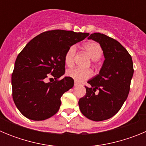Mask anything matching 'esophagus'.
Wrapping results in <instances>:
<instances>
[{"label": "esophagus", "mask_w": 146, "mask_h": 146, "mask_svg": "<svg viewBox=\"0 0 146 146\" xmlns=\"http://www.w3.org/2000/svg\"><path fill=\"white\" fill-rule=\"evenodd\" d=\"M78 85H79V83H78V82H76V81H75V82H74V86H78Z\"/></svg>", "instance_id": "obj_1"}]
</instances>
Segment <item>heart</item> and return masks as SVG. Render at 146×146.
Wrapping results in <instances>:
<instances>
[{
    "instance_id": "1",
    "label": "heart",
    "mask_w": 146,
    "mask_h": 146,
    "mask_svg": "<svg viewBox=\"0 0 146 146\" xmlns=\"http://www.w3.org/2000/svg\"><path fill=\"white\" fill-rule=\"evenodd\" d=\"M86 52L90 56L92 60H97L102 57L103 50L99 43L96 42H90L86 43L83 46ZM77 53V47L75 45H72L66 50L64 55V62L68 66H72L74 63V58ZM93 72L89 69H82V68H74L67 70L66 75L74 79L76 82H82L89 79L92 76Z\"/></svg>"
}]
</instances>
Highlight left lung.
Wrapping results in <instances>:
<instances>
[{
	"mask_svg": "<svg viewBox=\"0 0 146 146\" xmlns=\"http://www.w3.org/2000/svg\"><path fill=\"white\" fill-rule=\"evenodd\" d=\"M88 39L99 42L105 60L99 74L88 81L91 86H85L86 94L78 104L86 118L104 121L116 114L127 99L134 73L133 62L128 51L117 40L100 33H91Z\"/></svg>",
	"mask_w": 146,
	"mask_h": 146,
	"instance_id": "1",
	"label": "left lung"
}]
</instances>
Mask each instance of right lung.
<instances>
[{"label": "right lung", "instance_id": "add662e5", "mask_svg": "<svg viewBox=\"0 0 146 146\" xmlns=\"http://www.w3.org/2000/svg\"><path fill=\"white\" fill-rule=\"evenodd\" d=\"M89 35L64 30L47 31L31 39L18 54L11 74L12 97L20 113L33 121L52 117L59 110L62 95L74 86L65 73L64 55L72 45ZM49 75L55 80L46 83Z\"/></svg>", "mask_w": 146, "mask_h": 146}]
</instances>
